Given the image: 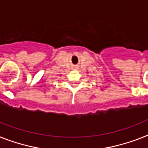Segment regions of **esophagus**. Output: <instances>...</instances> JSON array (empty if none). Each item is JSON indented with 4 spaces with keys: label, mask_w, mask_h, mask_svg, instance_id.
Instances as JSON below:
<instances>
[{
    "label": "esophagus",
    "mask_w": 148,
    "mask_h": 148,
    "mask_svg": "<svg viewBox=\"0 0 148 148\" xmlns=\"http://www.w3.org/2000/svg\"><path fill=\"white\" fill-rule=\"evenodd\" d=\"M74 69H76V68H74Z\"/></svg>",
    "instance_id": "esophagus-1"
}]
</instances>
